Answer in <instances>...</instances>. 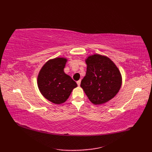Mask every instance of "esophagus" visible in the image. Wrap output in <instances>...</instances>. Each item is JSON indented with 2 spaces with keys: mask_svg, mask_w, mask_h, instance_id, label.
Wrapping results in <instances>:
<instances>
[{
  "mask_svg": "<svg viewBox=\"0 0 152 152\" xmlns=\"http://www.w3.org/2000/svg\"><path fill=\"white\" fill-rule=\"evenodd\" d=\"M80 83H81V80H78V81H77V84H78V86H80Z\"/></svg>",
  "mask_w": 152,
  "mask_h": 152,
  "instance_id": "1",
  "label": "esophagus"
}]
</instances>
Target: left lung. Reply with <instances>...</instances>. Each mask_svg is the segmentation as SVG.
<instances>
[{"instance_id":"left-lung-1","label":"left lung","mask_w":152,"mask_h":152,"mask_svg":"<svg viewBox=\"0 0 152 152\" xmlns=\"http://www.w3.org/2000/svg\"><path fill=\"white\" fill-rule=\"evenodd\" d=\"M85 61L87 71L80 86L93 104H104L121 88L120 71L109 57L100 54L89 56Z\"/></svg>"}]
</instances>
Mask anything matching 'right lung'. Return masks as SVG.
<instances>
[{"label": "right lung", "instance_id": "add662e5", "mask_svg": "<svg viewBox=\"0 0 152 152\" xmlns=\"http://www.w3.org/2000/svg\"><path fill=\"white\" fill-rule=\"evenodd\" d=\"M67 62L64 57L50 59L41 68L37 77L39 91L48 101L56 104H63L69 99L78 85L64 72Z\"/></svg>", "mask_w": 152, "mask_h": 152}]
</instances>
